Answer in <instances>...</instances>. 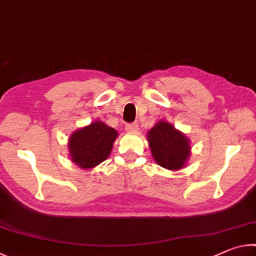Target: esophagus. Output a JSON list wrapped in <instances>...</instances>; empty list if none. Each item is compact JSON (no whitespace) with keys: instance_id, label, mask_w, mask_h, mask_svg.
<instances>
[{"instance_id":"obj_1","label":"esophagus","mask_w":256,"mask_h":256,"mask_svg":"<svg viewBox=\"0 0 256 256\" xmlns=\"http://www.w3.org/2000/svg\"><path fill=\"white\" fill-rule=\"evenodd\" d=\"M125 130L128 132H136L138 130V125L136 123H128L125 125Z\"/></svg>"}]
</instances>
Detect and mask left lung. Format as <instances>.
<instances>
[{
	"label": "left lung",
	"instance_id": "obj_1",
	"mask_svg": "<svg viewBox=\"0 0 256 256\" xmlns=\"http://www.w3.org/2000/svg\"><path fill=\"white\" fill-rule=\"evenodd\" d=\"M151 154L160 166L180 170L190 156L188 138L167 122H159L148 133Z\"/></svg>",
	"mask_w": 256,
	"mask_h": 256
}]
</instances>
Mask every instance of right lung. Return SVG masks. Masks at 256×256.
<instances>
[{
  "instance_id": "obj_1",
  "label": "right lung",
  "mask_w": 256,
  "mask_h": 256,
  "mask_svg": "<svg viewBox=\"0 0 256 256\" xmlns=\"http://www.w3.org/2000/svg\"><path fill=\"white\" fill-rule=\"evenodd\" d=\"M118 136L116 130L98 120L74 132L68 140L72 162L84 170L97 166L108 158Z\"/></svg>"
}]
</instances>
